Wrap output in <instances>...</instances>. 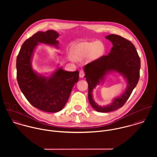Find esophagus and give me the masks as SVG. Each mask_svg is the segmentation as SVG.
I'll return each mask as SVG.
<instances>
[{
  "instance_id": "obj_1",
  "label": "esophagus",
  "mask_w": 157,
  "mask_h": 157,
  "mask_svg": "<svg viewBox=\"0 0 157 157\" xmlns=\"http://www.w3.org/2000/svg\"><path fill=\"white\" fill-rule=\"evenodd\" d=\"M85 76V73L84 71L83 70H80V73H79V77L80 78H83Z\"/></svg>"
}]
</instances>
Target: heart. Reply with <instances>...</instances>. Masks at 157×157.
<instances>
[{
    "mask_svg": "<svg viewBox=\"0 0 157 157\" xmlns=\"http://www.w3.org/2000/svg\"><path fill=\"white\" fill-rule=\"evenodd\" d=\"M105 52L103 45L98 41H83L75 44L71 49V57L75 61H94L101 57Z\"/></svg>",
    "mask_w": 157,
    "mask_h": 157,
    "instance_id": "heart-1",
    "label": "heart"
}]
</instances>
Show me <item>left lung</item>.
<instances>
[{
    "mask_svg": "<svg viewBox=\"0 0 157 157\" xmlns=\"http://www.w3.org/2000/svg\"><path fill=\"white\" fill-rule=\"evenodd\" d=\"M105 38L112 43L113 47L110 52L83 68L85 77L88 84L90 103L99 112H111L123 106L138 83L141 67L136 49L130 41L116 34L108 35ZM112 73H117L123 76L127 83V87L121 94L113 99L111 104L99 105L93 100L92 92L97 86L104 83L107 75Z\"/></svg>",
    "mask_w": 157,
    "mask_h": 157,
    "instance_id": "1",
    "label": "left lung"
}]
</instances>
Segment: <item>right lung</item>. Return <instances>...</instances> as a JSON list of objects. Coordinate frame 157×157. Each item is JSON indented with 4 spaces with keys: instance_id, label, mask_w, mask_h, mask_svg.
Instances as JSON below:
<instances>
[{
    "instance_id": "add662e5",
    "label": "right lung",
    "mask_w": 157,
    "mask_h": 157,
    "mask_svg": "<svg viewBox=\"0 0 157 157\" xmlns=\"http://www.w3.org/2000/svg\"><path fill=\"white\" fill-rule=\"evenodd\" d=\"M59 36L54 30L36 33L23 44L16 60L17 79L23 94L33 106L45 112L61 111L79 79L78 71H65L59 64L49 75L39 73L33 67L37 46L42 44L59 49Z\"/></svg>"
}]
</instances>
